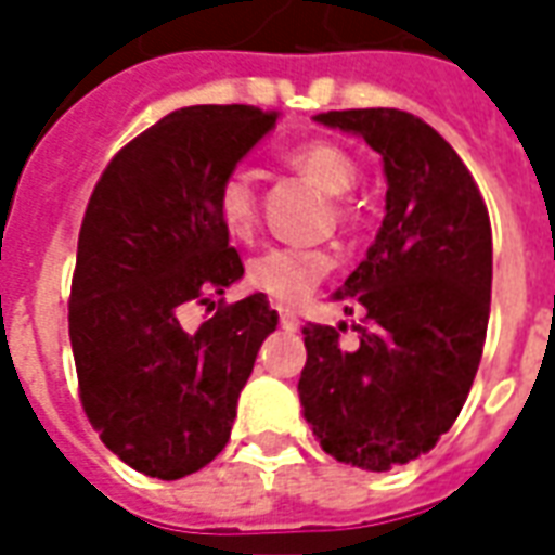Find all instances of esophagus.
Masks as SVG:
<instances>
[{
	"label": "esophagus",
	"instance_id": "obj_1",
	"mask_svg": "<svg viewBox=\"0 0 555 555\" xmlns=\"http://www.w3.org/2000/svg\"><path fill=\"white\" fill-rule=\"evenodd\" d=\"M279 324H282V330L294 333V330L300 326V321H297V314L291 312V309H279Z\"/></svg>",
	"mask_w": 555,
	"mask_h": 555
}]
</instances>
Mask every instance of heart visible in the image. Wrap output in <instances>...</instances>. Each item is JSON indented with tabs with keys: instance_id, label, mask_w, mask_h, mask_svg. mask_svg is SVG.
<instances>
[{
	"instance_id": "heart-1",
	"label": "heart",
	"mask_w": 555,
	"mask_h": 555,
	"mask_svg": "<svg viewBox=\"0 0 555 555\" xmlns=\"http://www.w3.org/2000/svg\"><path fill=\"white\" fill-rule=\"evenodd\" d=\"M288 166L302 178L318 183L326 195L350 193L360 181V166L348 151L336 142H302L291 147ZM217 219L225 237L237 243L253 241L258 229V198L249 171H229L217 190ZM333 270V258L324 249H297V246H273L255 255L246 264V285L258 294H267L279 306L300 302L309 291Z\"/></svg>"
}]
</instances>
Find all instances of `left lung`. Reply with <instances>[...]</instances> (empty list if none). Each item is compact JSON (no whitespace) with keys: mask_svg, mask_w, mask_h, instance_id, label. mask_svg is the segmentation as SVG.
<instances>
[{"mask_svg":"<svg viewBox=\"0 0 555 555\" xmlns=\"http://www.w3.org/2000/svg\"><path fill=\"white\" fill-rule=\"evenodd\" d=\"M384 159L386 217L333 300L362 309L360 345L302 330V416L326 454L386 473L430 452L476 380L490 314L493 241L485 198L454 147L401 109L321 113Z\"/></svg>","mask_w":555,"mask_h":555,"instance_id":"1","label":"left lung"}]
</instances>
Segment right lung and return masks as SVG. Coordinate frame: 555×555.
Listing matches in <instances>:
<instances>
[{
	"label": "right lung",
	"mask_w": 555,
	"mask_h": 555,
	"mask_svg": "<svg viewBox=\"0 0 555 555\" xmlns=\"http://www.w3.org/2000/svg\"><path fill=\"white\" fill-rule=\"evenodd\" d=\"M258 106H186L113 157L79 229L70 348L91 428L127 466L175 481L231 437L258 348L279 324L264 294L186 333L181 309L243 276L217 190L276 127Z\"/></svg>",
	"instance_id": "add662e5"
}]
</instances>
